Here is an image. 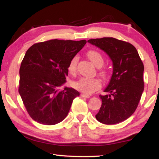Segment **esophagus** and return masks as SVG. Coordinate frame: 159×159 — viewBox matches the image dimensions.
<instances>
[{
    "mask_svg": "<svg viewBox=\"0 0 159 159\" xmlns=\"http://www.w3.org/2000/svg\"><path fill=\"white\" fill-rule=\"evenodd\" d=\"M80 96H81L82 98H90V95H86V94H84V93H81V94H80Z\"/></svg>",
    "mask_w": 159,
    "mask_h": 159,
    "instance_id": "1",
    "label": "esophagus"
}]
</instances>
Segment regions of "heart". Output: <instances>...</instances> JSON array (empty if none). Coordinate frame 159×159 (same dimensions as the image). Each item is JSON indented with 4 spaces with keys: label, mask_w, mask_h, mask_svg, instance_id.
Returning <instances> with one entry per match:
<instances>
[{
    "label": "heart",
    "mask_w": 159,
    "mask_h": 159,
    "mask_svg": "<svg viewBox=\"0 0 159 159\" xmlns=\"http://www.w3.org/2000/svg\"><path fill=\"white\" fill-rule=\"evenodd\" d=\"M87 56L92 63L97 67H100L104 64V57L99 51L96 50H90L88 51ZM78 57L74 56L70 60L67 66V69L70 74H75L76 73V65ZM100 74L102 76H107L106 71H102ZM73 86L76 90L80 91L83 93L89 95L95 92L101 87V82L96 78H81L79 80L73 83Z\"/></svg>",
    "instance_id": "heart-1"
}]
</instances>
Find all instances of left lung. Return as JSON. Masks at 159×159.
Returning <instances> with one entry per match:
<instances>
[{
    "label": "left lung",
    "instance_id": "1",
    "mask_svg": "<svg viewBox=\"0 0 159 159\" xmlns=\"http://www.w3.org/2000/svg\"><path fill=\"white\" fill-rule=\"evenodd\" d=\"M113 61V74L104 92L97 120L107 125L120 123L135 111L144 90V64L138 50L130 43L111 37L90 39Z\"/></svg>",
    "mask_w": 159,
    "mask_h": 159
}]
</instances>
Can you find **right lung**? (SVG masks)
Masks as SVG:
<instances>
[{
    "instance_id": "add662e5",
    "label": "right lung",
    "mask_w": 159,
    "mask_h": 159,
    "mask_svg": "<svg viewBox=\"0 0 159 159\" xmlns=\"http://www.w3.org/2000/svg\"><path fill=\"white\" fill-rule=\"evenodd\" d=\"M85 43V40L53 39L35 43L26 51L20 69L19 93L35 121L51 125L66 118L80 93L59 88L66 82L70 60Z\"/></svg>"
}]
</instances>
